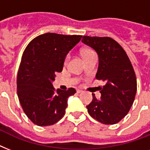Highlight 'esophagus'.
<instances>
[{"label": "esophagus", "instance_id": "esophagus-1", "mask_svg": "<svg viewBox=\"0 0 150 150\" xmlns=\"http://www.w3.org/2000/svg\"><path fill=\"white\" fill-rule=\"evenodd\" d=\"M82 92H83V90H82V89H78L77 90L78 93H82Z\"/></svg>", "mask_w": 150, "mask_h": 150}]
</instances>
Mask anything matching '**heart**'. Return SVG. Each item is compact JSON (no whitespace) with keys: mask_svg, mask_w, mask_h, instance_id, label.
I'll list each match as a JSON object with an SVG mask.
<instances>
[{"mask_svg":"<svg viewBox=\"0 0 150 150\" xmlns=\"http://www.w3.org/2000/svg\"><path fill=\"white\" fill-rule=\"evenodd\" d=\"M92 53H93V51L91 50H89V49H83V50L81 51V54H82V58L85 57L86 56H87V55L92 54Z\"/></svg>","mask_w":150,"mask_h":150,"instance_id":"b5f03b06","label":"heart"}]
</instances>
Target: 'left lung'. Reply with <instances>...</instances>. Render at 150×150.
Masks as SVG:
<instances>
[{
	"label": "left lung",
	"instance_id": "obj_1",
	"mask_svg": "<svg viewBox=\"0 0 150 150\" xmlns=\"http://www.w3.org/2000/svg\"><path fill=\"white\" fill-rule=\"evenodd\" d=\"M82 42L98 55L96 79L105 81L100 100L93 94L86 106L89 115L104 125H114L129 111L135 100L137 82L128 55L117 42L110 37L84 36Z\"/></svg>",
	"mask_w": 150,
	"mask_h": 150
}]
</instances>
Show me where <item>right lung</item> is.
<instances>
[{"instance_id":"add662e5","label":"right lung","mask_w":150,"mask_h":150,"mask_svg":"<svg viewBox=\"0 0 150 150\" xmlns=\"http://www.w3.org/2000/svg\"><path fill=\"white\" fill-rule=\"evenodd\" d=\"M82 36L44 33L33 39L22 54L17 75L18 96L25 114L36 125H52L60 121L68 97L76 93L74 88L56 91L52 82Z\"/></svg>"}]
</instances>
